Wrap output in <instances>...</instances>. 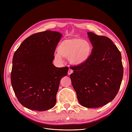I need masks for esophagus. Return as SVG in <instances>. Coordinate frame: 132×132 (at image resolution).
Listing matches in <instances>:
<instances>
[{"label":"esophagus","mask_w":132,"mask_h":132,"mask_svg":"<svg viewBox=\"0 0 132 132\" xmlns=\"http://www.w3.org/2000/svg\"><path fill=\"white\" fill-rule=\"evenodd\" d=\"M73 73V70L72 69H69V70H68V75H70L71 74H72Z\"/></svg>","instance_id":"1"}]
</instances>
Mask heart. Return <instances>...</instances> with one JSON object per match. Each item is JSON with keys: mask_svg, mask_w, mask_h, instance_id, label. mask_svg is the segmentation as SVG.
<instances>
[{"mask_svg": "<svg viewBox=\"0 0 132 132\" xmlns=\"http://www.w3.org/2000/svg\"><path fill=\"white\" fill-rule=\"evenodd\" d=\"M58 53L55 57L61 61L62 57L68 58L71 64L75 66L81 65L88 61L92 54L91 44L79 37L63 39L58 47Z\"/></svg>", "mask_w": 132, "mask_h": 132, "instance_id": "heart-1", "label": "heart"}]
</instances>
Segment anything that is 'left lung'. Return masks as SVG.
I'll list each match as a JSON object with an SVG mask.
<instances>
[{
    "mask_svg": "<svg viewBox=\"0 0 132 132\" xmlns=\"http://www.w3.org/2000/svg\"><path fill=\"white\" fill-rule=\"evenodd\" d=\"M93 48L88 61L73 67L70 74L80 104L97 108L112 101L120 87L123 75L121 52L111 39L87 32Z\"/></svg>",
    "mask_w": 132,
    "mask_h": 132,
    "instance_id": "1",
    "label": "left lung"
}]
</instances>
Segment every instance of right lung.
I'll list each match as a JSON object with an SVG mask.
<instances>
[{
	"instance_id": "obj_1",
	"label": "right lung",
	"mask_w": 132,
	"mask_h": 132,
	"mask_svg": "<svg viewBox=\"0 0 132 132\" xmlns=\"http://www.w3.org/2000/svg\"><path fill=\"white\" fill-rule=\"evenodd\" d=\"M62 35L46 31L26 38L13 58L11 82L20 103L27 109L44 111L53 108L60 81L68 74L67 67L57 68L53 55Z\"/></svg>"
}]
</instances>
